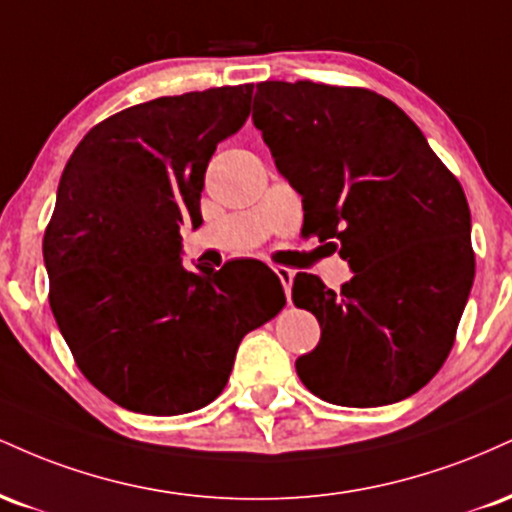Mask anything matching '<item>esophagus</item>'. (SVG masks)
Wrapping results in <instances>:
<instances>
[{
    "label": "esophagus",
    "mask_w": 512,
    "mask_h": 512,
    "mask_svg": "<svg viewBox=\"0 0 512 512\" xmlns=\"http://www.w3.org/2000/svg\"><path fill=\"white\" fill-rule=\"evenodd\" d=\"M274 272H276V276H279L281 286H284L286 301H289V298H291V284H293V276H296V272H293V269H289V267H274Z\"/></svg>",
    "instance_id": "34e87169"
}]
</instances>
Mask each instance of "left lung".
Here are the masks:
<instances>
[{
  "label": "left lung",
  "instance_id": "1",
  "mask_svg": "<svg viewBox=\"0 0 512 512\" xmlns=\"http://www.w3.org/2000/svg\"><path fill=\"white\" fill-rule=\"evenodd\" d=\"M252 122L303 197L305 236L330 240L354 272L339 291L293 279V303L322 330L298 378L339 407L411 397L448 358L472 291L462 185L407 113L368 88L264 81Z\"/></svg>",
  "mask_w": 512,
  "mask_h": 512
}]
</instances>
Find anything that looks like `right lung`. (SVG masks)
Returning a JSON list of instances; mask_svg holds the SVG:
<instances>
[{
    "mask_svg": "<svg viewBox=\"0 0 512 512\" xmlns=\"http://www.w3.org/2000/svg\"><path fill=\"white\" fill-rule=\"evenodd\" d=\"M252 84L163 96L81 139L43 240L50 308L76 366L115 404L175 416L228 383L240 339L286 303L267 264L182 267L180 228L202 226L216 144L250 115Z\"/></svg>",
    "mask_w": 512,
    "mask_h": 512,
    "instance_id": "1",
    "label": "right lung"
}]
</instances>
